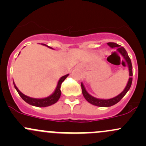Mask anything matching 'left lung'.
I'll use <instances>...</instances> for the list:
<instances>
[{"mask_svg": "<svg viewBox=\"0 0 146 146\" xmlns=\"http://www.w3.org/2000/svg\"><path fill=\"white\" fill-rule=\"evenodd\" d=\"M107 44L110 46L111 48H117V51L121 54V55L123 56V58H124L125 61H126L128 65V67H129V81L127 82V85H126V88H124L123 91L121 92L119 95L117 96L114 97V98H111V99L108 100H104V99H98V98H95V97L92 96L91 95H90L87 90H85V86L81 82V88H82V95H83L84 98H85L87 101L90 104H93V105L98 106V107H111V106L114 105L117 103H118L122 98L124 97V95H126V92L129 90L131 86L132 83V76H133V70H132V64L130 58H129V55H128L127 52H126V49H125L123 47L121 46L120 45L114 43V42H109L107 43Z\"/></svg>", "mask_w": 146, "mask_h": 146, "instance_id": "8db88e82", "label": "left lung"}]
</instances>
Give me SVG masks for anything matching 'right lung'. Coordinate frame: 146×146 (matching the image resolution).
I'll return each mask as SVG.
<instances>
[{
	"mask_svg": "<svg viewBox=\"0 0 146 146\" xmlns=\"http://www.w3.org/2000/svg\"><path fill=\"white\" fill-rule=\"evenodd\" d=\"M43 45L46 46L44 44H42ZM49 47V46H48ZM51 48V47H49ZM69 74L66 75V76H62L61 78L58 80V84H57V86L56 90H54V92L51 94V95H49L48 97L45 98H41V99H39V98H30V97H28L27 95H24L23 93H22L20 90H18V88H17V86L15 85V82H13V84H14V87L16 89V90L17 91L18 94L20 95V96L21 97L22 99L24 101H25L26 102L28 103V104H31L32 106H35V107H48V106H51L52 104H55L57 101L59 100L60 97H61V85L62 84V82L64 81L65 79L68 76Z\"/></svg>",
	"mask_w": 146,
	"mask_h": 146,
	"instance_id": "obj_1",
	"label": "right lung"
}]
</instances>
